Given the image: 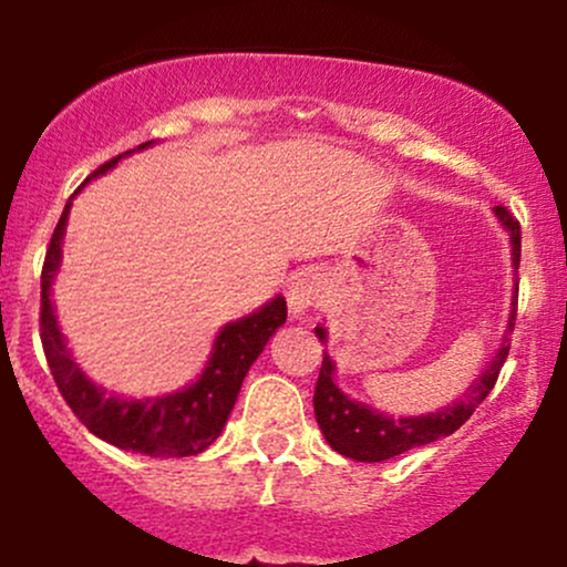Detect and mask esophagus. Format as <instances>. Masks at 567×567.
<instances>
[{
  "label": "esophagus",
  "mask_w": 567,
  "mask_h": 567,
  "mask_svg": "<svg viewBox=\"0 0 567 567\" xmlns=\"http://www.w3.org/2000/svg\"><path fill=\"white\" fill-rule=\"evenodd\" d=\"M327 282L322 275L317 271H303L296 282L290 285L288 292V303H290V313L292 317H301L309 309H319L327 301Z\"/></svg>",
  "instance_id": "1"
}]
</instances>
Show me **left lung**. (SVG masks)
Wrapping results in <instances>:
<instances>
[{"mask_svg":"<svg viewBox=\"0 0 567 567\" xmlns=\"http://www.w3.org/2000/svg\"><path fill=\"white\" fill-rule=\"evenodd\" d=\"M494 214L499 216L504 229L509 231V240H513V266H520V221L509 214L504 206H496ZM515 306H517V285H515ZM515 327V311L509 317V330ZM317 338L327 340V332L322 327H317ZM509 353V338H504L499 353L488 364V370L470 385V391L462 395L460 401H454L452 406H443L439 412L425 414V417H388L370 409L359 401H351L332 380L336 374V364L332 359H322V370H319L317 391H313V414H317L319 427H322L327 443L336 449L338 454L351 456L357 462H383L391 456H399L409 452V449L425 446L443 439V435H452L460 431L465 422L473 417V412L483 404V399L491 393V388L499 380V372L507 361Z\"/></svg>","mask_w":567,"mask_h":567,"instance_id":"left-lung-1","label":"left lung"}]
</instances>
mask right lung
<instances>
[{"mask_svg": "<svg viewBox=\"0 0 567 567\" xmlns=\"http://www.w3.org/2000/svg\"><path fill=\"white\" fill-rule=\"evenodd\" d=\"M147 145L150 142L136 150ZM124 155L128 153H121L118 158L102 163L89 179L105 174ZM68 210H71V200L65 203V210L52 231L50 248H47L44 256L42 313H39L44 357L54 383H58V391L63 393L65 404L73 409V414L89 427V433L113 443V446L147 456H193L206 452L210 443L218 439V433H221L250 364L264 351V346L269 343V338L275 336L277 327H282L285 319H288L285 298L277 296L275 301L261 306L258 311L224 327L214 343V353H210L206 372L200 374L195 385L184 388L179 393L145 401L105 395V391L94 385L79 370L76 361L71 359V351L65 349L63 332H60L50 301L52 279L58 275L60 266V243H63L65 235Z\"/></svg>", "mask_w": 567, "mask_h": 567, "instance_id": "1", "label": "right lung"}]
</instances>
